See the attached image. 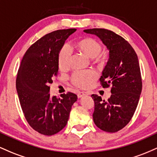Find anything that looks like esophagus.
<instances>
[{
    "mask_svg": "<svg viewBox=\"0 0 157 157\" xmlns=\"http://www.w3.org/2000/svg\"><path fill=\"white\" fill-rule=\"evenodd\" d=\"M86 95H88L87 93L84 92V91H81V92L78 93V94H77V97H78V98H81V97L86 96Z\"/></svg>",
    "mask_w": 157,
    "mask_h": 157,
    "instance_id": "1",
    "label": "esophagus"
}]
</instances>
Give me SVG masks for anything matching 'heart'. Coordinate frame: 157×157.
Instances as JSON below:
<instances>
[{"mask_svg":"<svg viewBox=\"0 0 157 157\" xmlns=\"http://www.w3.org/2000/svg\"><path fill=\"white\" fill-rule=\"evenodd\" d=\"M74 48L89 58L96 57L97 60H100L103 57V55L99 54L101 51V45L92 37H86L78 40L74 44ZM70 57V52L67 48H63L60 50L57 56V63L60 70L67 69ZM96 79L97 75L93 71H82L74 74L71 77V82L77 87L85 89L89 86Z\"/></svg>","mask_w":157,"mask_h":157,"instance_id":"b5f03b06","label":"heart"}]
</instances>
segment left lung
Returning a JSON list of instances; mask_svg holds the SVG:
<instances>
[{
  "mask_svg": "<svg viewBox=\"0 0 157 157\" xmlns=\"http://www.w3.org/2000/svg\"><path fill=\"white\" fill-rule=\"evenodd\" d=\"M100 39L109 51V59L100 78L103 88L111 85L107 101L92 94L94 101L93 120L99 128L113 133L130 122L142 92V77L137 55L121 36L105 29H85Z\"/></svg>",
  "mask_w": 157,
  "mask_h": 157,
  "instance_id": "obj_1",
  "label": "left lung"
}]
</instances>
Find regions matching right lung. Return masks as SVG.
I'll list each match as a JSON object with an SVG mask.
<instances>
[{"mask_svg":"<svg viewBox=\"0 0 157 157\" xmlns=\"http://www.w3.org/2000/svg\"><path fill=\"white\" fill-rule=\"evenodd\" d=\"M76 29L57 30L44 35L28 48L17 71L16 89L27 122L34 130L51 136L68 122L77 96L68 92L51 96L49 84L58 71L57 56Z\"/></svg>","mask_w":157,"mask_h":157,"instance_id":"obj_1","label":"right lung"}]
</instances>
